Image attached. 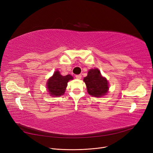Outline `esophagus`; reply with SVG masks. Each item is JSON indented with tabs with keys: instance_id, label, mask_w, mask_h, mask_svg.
<instances>
[{
	"instance_id": "obj_1",
	"label": "esophagus",
	"mask_w": 153,
	"mask_h": 153,
	"mask_svg": "<svg viewBox=\"0 0 153 153\" xmlns=\"http://www.w3.org/2000/svg\"><path fill=\"white\" fill-rule=\"evenodd\" d=\"M75 77H76V78H77V79H81V78H82V75H76L75 76Z\"/></svg>"
}]
</instances>
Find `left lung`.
<instances>
[{
	"label": "left lung",
	"mask_w": 153,
	"mask_h": 153,
	"mask_svg": "<svg viewBox=\"0 0 153 153\" xmlns=\"http://www.w3.org/2000/svg\"><path fill=\"white\" fill-rule=\"evenodd\" d=\"M84 81L88 93L92 96L101 97L108 92V83L105 78L101 76L98 69H90Z\"/></svg>",
	"instance_id": "left-lung-1"
}]
</instances>
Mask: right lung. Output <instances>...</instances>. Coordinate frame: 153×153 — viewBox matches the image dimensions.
<instances>
[{"mask_svg": "<svg viewBox=\"0 0 153 153\" xmlns=\"http://www.w3.org/2000/svg\"><path fill=\"white\" fill-rule=\"evenodd\" d=\"M72 79L73 76L70 75L62 76L59 71H55L47 82V88L50 94L52 96L63 95L68 81Z\"/></svg>", "mask_w": 153, "mask_h": 153, "instance_id": "right-lung-1", "label": "right lung"}]
</instances>
